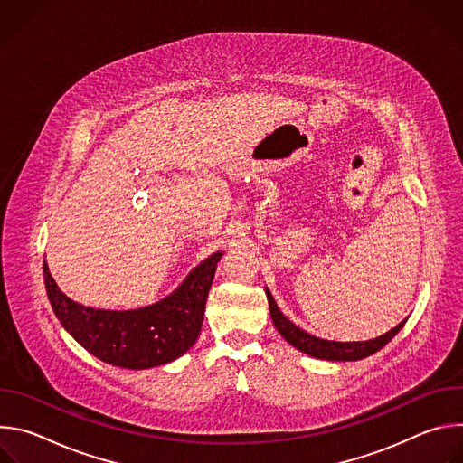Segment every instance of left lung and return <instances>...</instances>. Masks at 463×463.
Returning <instances> with one entry per match:
<instances>
[{"label": "left lung", "instance_id": "8db88e82", "mask_svg": "<svg viewBox=\"0 0 463 463\" xmlns=\"http://www.w3.org/2000/svg\"><path fill=\"white\" fill-rule=\"evenodd\" d=\"M266 295L269 300V311H271V318L273 324L277 326V329L280 332V335L293 345L297 350L317 357V359H324V361H359L364 359L372 354H375L377 350H381L384 345H388L395 335H398L400 329L405 326L407 318L402 320L398 326L392 327L390 332H386L384 335L372 339V341H363V343H337V341H324L318 339L315 335H309L304 329H300L298 326H295L289 318L284 317V313L279 309L273 295L269 293V289L266 288Z\"/></svg>", "mask_w": 463, "mask_h": 463}]
</instances>
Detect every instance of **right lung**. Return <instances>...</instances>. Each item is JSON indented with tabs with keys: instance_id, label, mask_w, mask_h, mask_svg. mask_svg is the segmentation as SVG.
<instances>
[{
	"instance_id": "right-lung-1",
	"label": "right lung",
	"mask_w": 463,
	"mask_h": 463,
	"mask_svg": "<svg viewBox=\"0 0 463 463\" xmlns=\"http://www.w3.org/2000/svg\"><path fill=\"white\" fill-rule=\"evenodd\" d=\"M222 254L203 260L166 298L128 311L86 307L65 297L45 261L43 280L54 315L80 346L108 364L145 370L181 357L195 343Z\"/></svg>"
}]
</instances>
